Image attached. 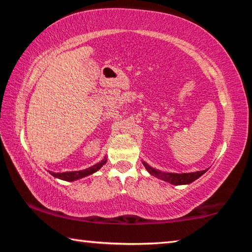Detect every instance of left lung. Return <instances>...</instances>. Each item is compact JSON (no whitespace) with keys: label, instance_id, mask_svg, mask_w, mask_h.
Masks as SVG:
<instances>
[{"label":"left lung","instance_id":"1","mask_svg":"<svg viewBox=\"0 0 252 252\" xmlns=\"http://www.w3.org/2000/svg\"><path fill=\"white\" fill-rule=\"evenodd\" d=\"M144 168L147 169V171L151 174V176L156 177L160 180H163L165 182L171 183L173 186H182V185H189V183L197 180L207 172V170H202V171H195V172H189V173H171V172H164L160 171L156 168L149 165L147 162L142 161Z\"/></svg>","mask_w":252,"mask_h":252}]
</instances>
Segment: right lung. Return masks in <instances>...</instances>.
Listing matches in <instances>:
<instances>
[{
	"label": "right lung",
	"mask_w": 252,
	"mask_h": 252,
	"mask_svg": "<svg viewBox=\"0 0 252 252\" xmlns=\"http://www.w3.org/2000/svg\"><path fill=\"white\" fill-rule=\"evenodd\" d=\"M106 157H104L103 160H101L100 162H97L94 165H92L90 168H87L84 170H79V171H67V172H52L49 171V173L51 176H53L54 178L57 179H61V180L64 181H75L79 180V179H82L84 177L90 176V174H93L94 172H96L97 170H100L103 165L106 163Z\"/></svg>",
	"instance_id": "add662e5"
}]
</instances>
